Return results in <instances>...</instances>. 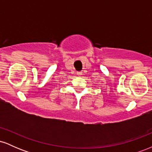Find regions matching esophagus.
Returning <instances> with one entry per match:
<instances>
[{
  "label": "esophagus",
  "mask_w": 152,
  "mask_h": 152,
  "mask_svg": "<svg viewBox=\"0 0 152 152\" xmlns=\"http://www.w3.org/2000/svg\"><path fill=\"white\" fill-rule=\"evenodd\" d=\"M77 74H78V75H81V72H78V73H77Z\"/></svg>",
  "instance_id": "esophagus-1"
}]
</instances>
